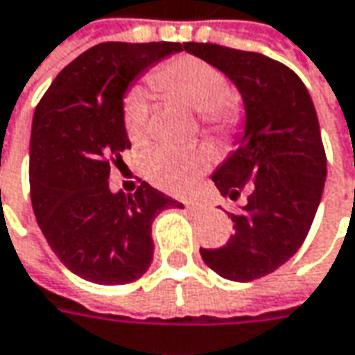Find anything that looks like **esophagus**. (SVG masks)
<instances>
[{"label": "esophagus", "mask_w": 355, "mask_h": 355, "mask_svg": "<svg viewBox=\"0 0 355 355\" xmlns=\"http://www.w3.org/2000/svg\"><path fill=\"white\" fill-rule=\"evenodd\" d=\"M186 207L189 209V211H198V209H204L205 205L198 204V202H189V204H186Z\"/></svg>", "instance_id": "esophagus-1"}]
</instances>
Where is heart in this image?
Wrapping results in <instances>:
<instances>
[{
  "label": "heart",
  "instance_id": "heart-1",
  "mask_svg": "<svg viewBox=\"0 0 355 355\" xmlns=\"http://www.w3.org/2000/svg\"><path fill=\"white\" fill-rule=\"evenodd\" d=\"M150 83L157 94L186 103L214 130H223L232 123V112L227 107L232 89L225 76L211 63L193 55H180L157 67L150 76ZM148 123V98L139 89H133L123 101V130L133 144L146 141ZM209 166L211 153L202 148L159 146L146 157L150 182L169 193L189 191Z\"/></svg>",
  "mask_w": 355,
  "mask_h": 355
}]
</instances>
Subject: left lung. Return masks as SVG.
<instances>
[{
    "label": "left lung",
    "instance_id": "obj_1",
    "mask_svg": "<svg viewBox=\"0 0 355 355\" xmlns=\"http://www.w3.org/2000/svg\"><path fill=\"white\" fill-rule=\"evenodd\" d=\"M184 49L225 73L243 99L239 148L211 180L230 200L250 189L248 204L230 214L236 234L227 243L200 254L225 279L252 282L300 250L318 211L328 162L315 107L295 71L272 58L216 44Z\"/></svg>",
    "mask_w": 355,
    "mask_h": 355
}]
</instances>
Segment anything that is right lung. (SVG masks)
Wrapping results in <instances>:
<instances>
[{
    "label": "right lung",
    "mask_w": 355,
    "mask_h": 355,
    "mask_svg": "<svg viewBox=\"0 0 355 355\" xmlns=\"http://www.w3.org/2000/svg\"><path fill=\"white\" fill-rule=\"evenodd\" d=\"M184 45L105 42L65 65L35 107L29 141V189L40 230L62 263L101 286L130 284L153 257L151 222L184 207L141 182L112 193L110 168L132 144L123 96L148 67Z\"/></svg>",
    "instance_id": "right-lung-1"
}]
</instances>
